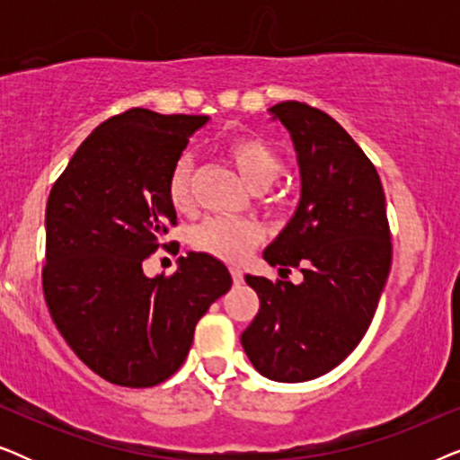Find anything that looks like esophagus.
I'll return each mask as SVG.
<instances>
[{
    "label": "esophagus",
    "mask_w": 460,
    "mask_h": 460,
    "mask_svg": "<svg viewBox=\"0 0 460 460\" xmlns=\"http://www.w3.org/2000/svg\"><path fill=\"white\" fill-rule=\"evenodd\" d=\"M230 274H232V280H234V285H241V282H243V270L241 268H230Z\"/></svg>",
    "instance_id": "1"
}]
</instances>
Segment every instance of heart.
Segmentation results:
<instances>
[{"label": "heart", "mask_w": 460, "mask_h": 460, "mask_svg": "<svg viewBox=\"0 0 460 460\" xmlns=\"http://www.w3.org/2000/svg\"><path fill=\"white\" fill-rule=\"evenodd\" d=\"M224 156L251 190H266L280 178L285 163L272 144L260 136H238L224 146ZM167 199L175 211L192 209V161L181 156L167 180ZM261 241L260 226L241 219L209 217L192 230L194 249L224 261H241Z\"/></svg>", "instance_id": "heart-1"}]
</instances>
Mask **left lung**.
Instances as JSON below:
<instances>
[{
    "instance_id": "1",
    "label": "left lung",
    "mask_w": 460,
    "mask_h": 460,
    "mask_svg": "<svg viewBox=\"0 0 460 460\" xmlns=\"http://www.w3.org/2000/svg\"><path fill=\"white\" fill-rule=\"evenodd\" d=\"M270 112L293 137L301 200L263 260L282 274L299 268L304 282L244 276L260 312L241 343L263 376L301 383L341 364L367 335L392 268V234L379 173L348 131L295 100Z\"/></svg>"
}]
</instances>
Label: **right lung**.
Here are the masks:
<instances>
[{
    "mask_svg": "<svg viewBox=\"0 0 460 460\" xmlns=\"http://www.w3.org/2000/svg\"><path fill=\"white\" fill-rule=\"evenodd\" d=\"M207 115L129 109L100 123L56 180L46 207L43 295L60 335L109 383L153 387L190 351L194 329L232 287L207 253L180 257L172 276L142 261L178 224L167 180Z\"/></svg>",
    "mask_w": 460,
    "mask_h": 460,
    "instance_id": "right-lung-1",
    "label": "right lung"
}]
</instances>
